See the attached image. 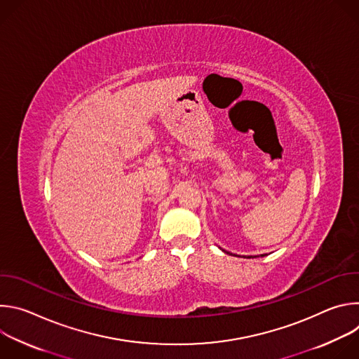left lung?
<instances>
[{
	"label": "left lung",
	"mask_w": 359,
	"mask_h": 359,
	"mask_svg": "<svg viewBox=\"0 0 359 359\" xmlns=\"http://www.w3.org/2000/svg\"><path fill=\"white\" fill-rule=\"evenodd\" d=\"M224 252H227V254H231V252H229V251H226V250H223ZM262 255H266V254H262ZM247 259H251V257H247Z\"/></svg>",
	"instance_id": "obj_1"
}]
</instances>
